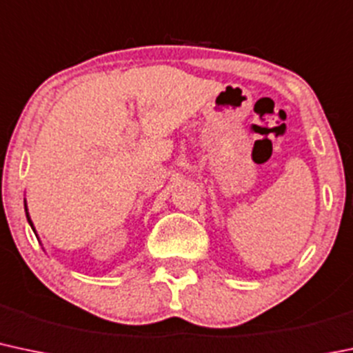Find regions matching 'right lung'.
<instances>
[{
	"label": "right lung",
	"instance_id": "add662e5",
	"mask_svg": "<svg viewBox=\"0 0 353 353\" xmlns=\"http://www.w3.org/2000/svg\"><path fill=\"white\" fill-rule=\"evenodd\" d=\"M26 218H28V223L32 224V221H30V216H28V212H26ZM32 226H33V224H32Z\"/></svg>",
	"mask_w": 353,
	"mask_h": 353
}]
</instances>
